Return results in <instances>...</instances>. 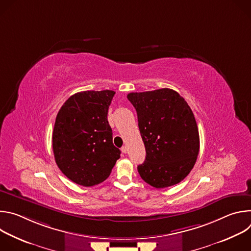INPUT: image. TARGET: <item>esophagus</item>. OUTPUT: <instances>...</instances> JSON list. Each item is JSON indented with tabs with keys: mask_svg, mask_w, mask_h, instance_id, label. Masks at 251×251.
Returning a JSON list of instances; mask_svg holds the SVG:
<instances>
[{
	"mask_svg": "<svg viewBox=\"0 0 251 251\" xmlns=\"http://www.w3.org/2000/svg\"><path fill=\"white\" fill-rule=\"evenodd\" d=\"M121 151H122L124 154H126V153L128 152V147H127V146H123V147L121 148Z\"/></svg>",
	"mask_w": 251,
	"mask_h": 251,
	"instance_id": "obj_1",
	"label": "esophagus"
}]
</instances>
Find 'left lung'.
I'll return each instance as SVG.
<instances>
[{"label": "left lung", "mask_w": 251, "mask_h": 251, "mask_svg": "<svg viewBox=\"0 0 251 251\" xmlns=\"http://www.w3.org/2000/svg\"><path fill=\"white\" fill-rule=\"evenodd\" d=\"M135 107L146 149L138 166L141 177L156 189L182 182L194 168L200 136L194 113L176 91L162 88L127 95Z\"/></svg>", "instance_id": "left-lung-1"}]
</instances>
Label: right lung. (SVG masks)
<instances>
[{
	"label": "right lung",
	"instance_id": "1",
	"mask_svg": "<svg viewBox=\"0 0 251 251\" xmlns=\"http://www.w3.org/2000/svg\"><path fill=\"white\" fill-rule=\"evenodd\" d=\"M115 92L82 91L59 109L52 133V149L59 170L77 185L92 187L109 176L120 150L113 145L107 120Z\"/></svg>",
	"mask_w": 251,
	"mask_h": 251
}]
</instances>
